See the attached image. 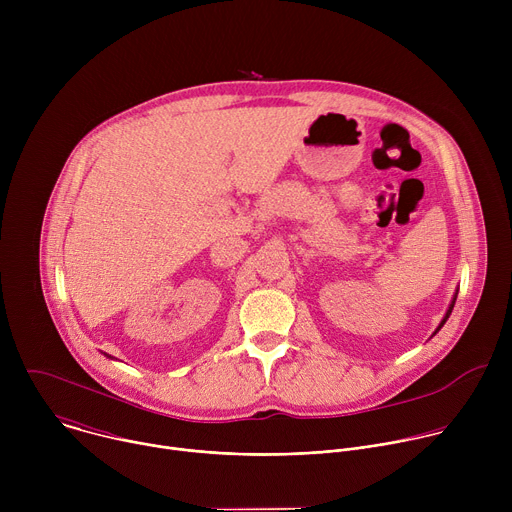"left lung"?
Listing matches in <instances>:
<instances>
[{
	"label": "left lung",
	"instance_id": "8db88e82",
	"mask_svg": "<svg viewBox=\"0 0 512 512\" xmlns=\"http://www.w3.org/2000/svg\"><path fill=\"white\" fill-rule=\"evenodd\" d=\"M454 304H456V300H454V302H452V306H450V310H448V314H446V318H444V320H442V324H440V328H442V326H444V324H446V320H448V318H450V314H452V310H454ZM440 328H437V330H440ZM437 330H435V332H437Z\"/></svg>",
	"mask_w": 512,
	"mask_h": 512
}]
</instances>
